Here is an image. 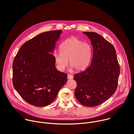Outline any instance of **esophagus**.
Wrapping results in <instances>:
<instances>
[{"instance_id": "esophagus-1", "label": "esophagus", "mask_w": 134, "mask_h": 134, "mask_svg": "<svg viewBox=\"0 0 134 134\" xmlns=\"http://www.w3.org/2000/svg\"><path fill=\"white\" fill-rule=\"evenodd\" d=\"M73 78V76L72 75L68 74V79H72Z\"/></svg>"}]
</instances>
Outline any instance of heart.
<instances>
[{"mask_svg":"<svg viewBox=\"0 0 134 134\" xmlns=\"http://www.w3.org/2000/svg\"><path fill=\"white\" fill-rule=\"evenodd\" d=\"M92 56V47L89 43L77 38L66 40L60 46V52L54 55L58 70L63 71L70 64L77 71L84 70L90 64Z\"/></svg>","mask_w":134,"mask_h":134,"instance_id":"obj_1","label":"heart"}]
</instances>
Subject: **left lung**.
<instances>
[{
    "label": "left lung",
    "mask_w": 134,
    "mask_h": 134,
    "mask_svg": "<svg viewBox=\"0 0 134 134\" xmlns=\"http://www.w3.org/2000/svg\"><path fill=\"white\" fill-rule=\"evenodd\" d=\"M83 34L91 41L93 57L85 71L74 75L77 82L75 96L82 105L94 107L114 94L120 69L116 51L110 43L96 32Z\"/></svg>",
    "instance_id": "obj_1"
}]
</instances>
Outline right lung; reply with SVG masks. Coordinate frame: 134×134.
<instances>
[{
  "mask_svg": "<svg viewBox=\"0 0 134 134\" xmlns=\"http://www.w3.org/2000/svg\"><path fill=\"white\" fill-rule=\"evenodd\" d=\"M62 32L59 30L39 34L25 43L14 58L13 86L32 105H48L67 82L68 75L57 70L52 54Z\"/></svg>",
  "mask_w": 134,
  "mask_h": 134,
  "instance_id": "right-lung-1",
  "label": "right lung"
}]
</instances>
